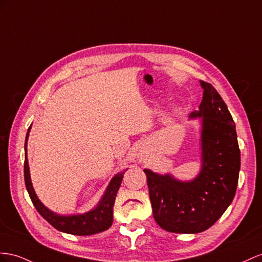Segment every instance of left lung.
Masks as SVG:
<instances>
[{
    "instance_id": "left-lung-1",
    "label": "left lung",
    "mask_w": 262,
    "mask_h": 262,
    "mask_svg": "<svg viewBox=\"0 0 262 262\" xmlns=\"http://www.w3.org/2000/svg\"><path fill=\"white\" fill-rule=\"evenodd\" d=\"M204 97L188 120H198L200 168L189 180L144 169L152 216L163 229L199 233L223 216L236 195L240 150L236 125L214 87L201 80Z\"/></svg>"
}]
</instances>
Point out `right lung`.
Listing matches in <instances>:
<instances>
[{
  "label": "right lung",
  "mask_w": 262,
  "mask_h": 262,
  "mask_svg": "<svg viewBox=\"0 0 262 262\" xmlns=\"http://www.w3.org/2000/svg\"><path fill=\"white\" fill-rule=\"evenodd\" d=\"M31 128L32 125L28 129L24 145V179L30 198L33 205L36 208V210L39 212V214L58 231L70 234H76V236H91V234L99 233L108 229L113 224V207L114 204H115L117 191L119 189L120 184H122L124 173L127 169H125L124 171L117 172L116 175L111 179V182L107 185L102 197H100L97 205L94 207L93 209L83 213L71 214H61L52 211L42 203L41 200H39L34 188H33L28 159V140Z\"/></svg>",
  "instance_id": "obj_1"
}]
</instances>
